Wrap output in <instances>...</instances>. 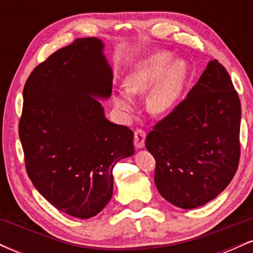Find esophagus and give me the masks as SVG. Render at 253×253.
<instances>
[{
    "label": "esophagus",
    "instance_id": "34e87169",
    "mask_svg": "<svg viewBox=\"0 0 253 253\" xmlns=\"http://www.w3.org/2000/svg\"><path fill=\"white\" fill-rule=\"evenodd\" d=\"M145 138L146 133L143 129H136L134 132V146L136 149H143L145 145Z\"/></svg>",
    "mask_w": 253,
    "mask_h": 253
}]
</instances>
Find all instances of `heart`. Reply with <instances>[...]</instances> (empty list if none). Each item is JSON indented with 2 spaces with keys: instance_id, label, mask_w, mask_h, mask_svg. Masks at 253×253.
Returning a JSON list of instances; mask_svg holds the SVG:
<instances>
[{
  "instance_id": "1",
  "label": "heart",
  "mask_w": 253,
  "mask_h": 253,
  "mask_svg": "<svg viewBox=\"0 0 253 253\" xmlns=\"http://www.w3.org/2000/svg\"><path fill=\"white\" fill-rule=\"evenodd\" d=\"M170 60L168 52L151 54L136 64L124 80L125 89L132 96L153 88L146 96V108L153 115H164L175 108L187 81L188 64L183 59ZM128 94L118 91L113 95L114 106L126 114L134 108Z\"/></svg>"
}]
</instances>
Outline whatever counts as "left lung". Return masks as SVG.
Wrapping results in <instances>:
<instances>
[{
	"mask_svg": "<svg viewBox=\"0 0 253 253\" xmlns=\"http://www.w3.org/2000/svg\"><path fill=\"white\" fill-rule=\"evenodd\" d=\"M240 119L228 72L211 60L187 97L146 136L156 187L167 201L193 210L223 191L239 164Z\"/></svg>",
	"mask_w": 253,
	"mask_h": 253,
	"instance_id": "obj_1",
	"label": "left lung"
}]
</instances>
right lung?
I'll list each match as a JSON object with an SVG mask.
<instances>
[{"label":"right lung","mask_w":253,"mask_h":253,"mask_svg":"<svg viewBox=\"0 0 253 253\" xmlns=\"http://www.w3.org/2000/svg\"><path fill=\"white\" fill-rule=\"evenodd\" d=\"M98 38H81L37 66L24 88L19 135L37 190L69 215L89 219L113 195V168L132 156L133 132L104 117L113 72Z\"/></svg>","instance_id":"1"}]
</instances>
